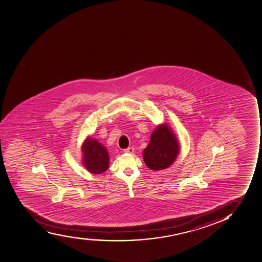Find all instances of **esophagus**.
Wrapping results in <instances>:
<instances>
[{"label":"esophagus","mask_w":262,"mask_h":262,"mask_svg":"<svg viewBox=\"0 0 262 262\" xmlns=\"http://www.w3.org/2000/svg\"><path fill=\"white\" fill-rule=\"evenodd\" d=\"M135 151V148L134 147H128V148H127V149H124L125 153H133Z\"/></svg>","instance_id":"obj_1"}]
</instances>
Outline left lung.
I'll use <instances>...</instances> for the list:
<instances>
[{
	"label": "left lung",
	"mask_w": 262,
	"mask_h": 262,
	"mask_svg": "<svg viewBox=\"0 0 262 262\" xmlns=\"http://www.w3.org/2000/svg\"><path fill=\"white\" fill-rule=\"evenodd\" d=\"M179 153L177 138L166 125H161L151 135L150 142L143 152L144 161L151 170H163L170 166Z\"/></svg>",
	"instance_id": "1"
}]
</instances>
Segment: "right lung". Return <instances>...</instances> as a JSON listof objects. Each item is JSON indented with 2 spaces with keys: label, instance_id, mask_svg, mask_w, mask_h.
Instances as JSON below:
<instances>
[{
  "label": "right lung",
  "instance_id": "add662e5",
  "mask_svg": "<svg viewBox=\"0 0 262 262\" xmlns=\"http://www.w3.org/2000/svg\"><path fill=\"white\" fill-rule=\"evenodd\" d=\"M83 163L91 173L101 174L108 168L109 157L106 148L93 139L83 144Z\"/></svg>",
  "mask_w": 262,
  "mask_h": 262
}]
</instances>
